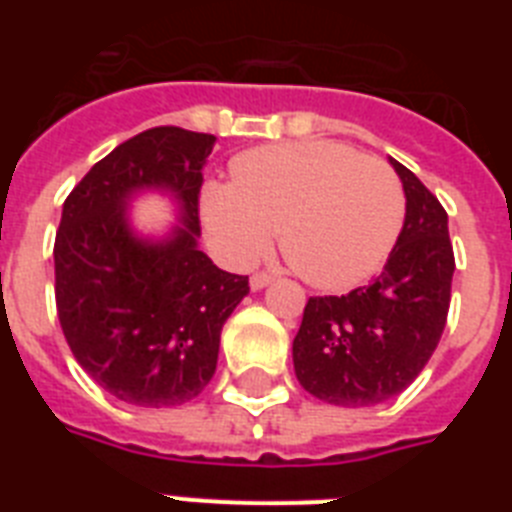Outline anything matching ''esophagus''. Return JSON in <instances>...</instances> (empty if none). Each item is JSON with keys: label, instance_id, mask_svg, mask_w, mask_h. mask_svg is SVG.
Here are the masks:
<instances>
[{"label": "esophagus", "instance_id": "esophagus-1", "mask_svg": "<svg viewBox=\"0 0 512 512\" xmlns=\"http://www.w3.org/2000/svg\"><path fill=\"white\" fill-rule=\"evenodd\" d=\"M271 281H273L271 273L260 271V273H255V276H252V279H249V287H252V289H263V287H268V284H271Z\"/></svg>", "mask_w": 512, "mask_h": 512}]
</instances>
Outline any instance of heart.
Returning a JSON list of instances; mask_svg holds the SVG:
<instances>
[{
    "mask_svg": "<svg viewBox=\"0 0 512 512\" xmlns=\"http://www.w3.org/2000/svg\"><path fill=\"white\" fill-rule=\"evenodd\" d=\"M201 212L228 263H255L279 228L281 252L308 284L350 289L380 271L396 247L406 193L382 159L308 140L241 154L233 183L207 185Z\"/></svg>",
    "mask_w": 512,
    "mask_h": 512,
    "instance_id": "obj_1",
    "label": "heart"
}]
</instances>
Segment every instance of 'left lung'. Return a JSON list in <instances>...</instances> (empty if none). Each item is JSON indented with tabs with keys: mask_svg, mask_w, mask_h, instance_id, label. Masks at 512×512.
Listing matches in <instances>:
<instances>
[{
	"mask_svg": "<svg viewBox=\"0 0 512 512\" xmlns=\"http://www.w3.org/2000/svg\"><path fill=\"white\" fill-rule=\"evenodd\" d=\"M406 193L404 228L369 287L311 297L292 342L295 374L335 406H374L414 382L444 335L454 249L441 201L390 159Z\"/></svg>",
	"mask_w": 512,
	"mask_h": 512,
	"instance_id": "8db88e82",
	"label": "left lung"
}]
</instances>
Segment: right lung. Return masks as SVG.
I'll list each match as a JSON object with an SVG mask.
<instances>
[{
  "mask_svg": "<svg viewBox=\"0 0 512 512\" xmlns=\"http://www.w3.org/2000/svg\"><path fill=\"white\" fill-rule=\"evenodd\" d=\"M215 135L154 127L103 156L68 193L55 233V305L84 372L124 404L180 406L217 366L225 319L249 292L199 249V191ZM140 190L178 201L164 240L131 231Z\"/></svg>",
  "mask_w": 512,
  "mask_h": 512,
  "instance_id": "1",
  "label": "right lung"
}]
</instances>
